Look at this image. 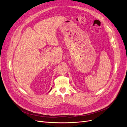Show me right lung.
<instances>
[{
    "label": "right lung",
    "instance_id": "obj_1",
    "mask_svg": "<svg viewBox=\"0 0 127 127\" xmlns=\"http://www.w3.org/2000/svg\"><path fill=\"white\" fill-rule=\"evenodd\" d=\"M51 90H50V91H51ZM49 92H50V91H49Z\"/></svg>",
    "mask_w": 127,
    "mask_h": 127
}]
</instances>
